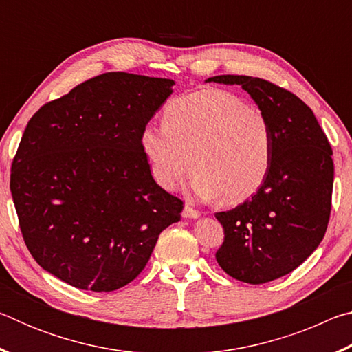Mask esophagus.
Masks as SVG:
<instances>
[{
  "label": "esophagus",
  "mask_w": 352,
  "mask_h": 352,
  "mask_svg": "<svg viewBox=\"0 0 352 352\" xmlns=\"http://www.w3.org/2000/svg\"><path fill=\"white\" fill-rule=\"evenodd\" d=\"M182 216L184 217V219H197L199 216H200V212L195 210V208H192L190 205H184V208H183V212H182Z\"/></svg>",
  "instance_id": "34e87169"
}]
</instances>
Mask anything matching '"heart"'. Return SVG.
<instances>
[{
    "instance_id": "heart-1",
    "label": "heart",
    "mask_w": 352,
    "mask_h": 352,
    "mask_svg": "<svg viewBox=\"0 0 352 352\" xmlns=\"http://www.w3.org/2000/svg\"><path fill=\"white\" fill-rule=\"evenodd\" d=\"M141 148L153 180L174 190L190 169V188L201 199L237 204L258 190L270 172L273 133L264 111L234 93L206 88L175 99L163 126L148 124Z\"/></svg>"
}]
</instances>
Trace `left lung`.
Listing matches in <instances>:
<instances>
[{
  "mask_svg": "<svg viewBox=\"0 0 352 352\" xmlns=\"http://www.w3.org/2000/svg\"><path fill=\"white\" fill-rule=\"evenodd\" d=\"M206 82L241 85L270 121L273 160L265 182L242 205L216 212L225 231L219 265L242 283H269L294 272L323 241L332 148L314 111L294 93L252 76H214Z\"/></svg>",
  "mask_w": 352,
  "mask_h": 352,
  "instance_id": "1",
  "label": "left lung"
}]
</instances>
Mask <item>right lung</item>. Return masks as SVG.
Returning <instances> with one entry per match:
<instances>
[{"label":"right lung","mask_w":352,"mask_h":352,"mask_svg":"<svg viewBox=\"0 0 352 352\" xmlns=\"http://www.w3.org/2000/svg\"><path fill=\"white\" fill-rule=\"evenodd\" d=\"M175 82L104 73L45 104L12 163L10 192L32 258L73 287L111 292L140 275L183 201L157 184L141 132Z\"/></svg>","instance_id":"1"}]
</instances>
